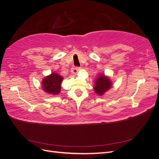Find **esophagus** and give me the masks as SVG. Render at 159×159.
Returning a JSON list of instances; mask_svg holds the SVG:
<instances>
[{"label": "esophagus", "instance_id": "34e87169", "mask_svg": "<svg viewBox=\"0 0 159 159\" xmlns=\"http://www.w3.org/2000/svg\"><path fill=\"white\" fill-rule=\"evenodd\" d=\"M81 70L80 68H79V67H75V68H72L71 69V72L72 74H74V75H76L78 73V71Z\"/></svg>", "mask_w": 159, "mask_h": 159}]
</instances>
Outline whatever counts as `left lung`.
<instances>
[{"mask_svg":"<svg viewBox=\"0 0 159 159\" xmlns=\"http://www.w3.org/2000/svg\"><path fill=\"white\" fill-rule=\"evenodd\" d=\"M112 85V81H111L109 77L105 74H100L95 80L93 89L96 94L102 96L110 88H111Z\"/></svg>","mask_w":159,"mask_h":159,"instance_id":"8db88e82","label":"left lung"}]
</instances>
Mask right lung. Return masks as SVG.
Instances as JSON below:
<instances>
[{"label":"right lung","mask_w":159,"mask_h":159,"mask_svg":"<svg viewBox=\"0 0 159 159\" xmlns=\"http://www.w3.org/2000/svg\"><path fill=\"white\" fill-rule=\"evenodd\" d=\"M63 79V77L55 72H53L42 80V85L43 90L48 94L54 95L59 94L61 91V84Z\"/></svg>","instance_id":"obj_1"}]
</instances>
